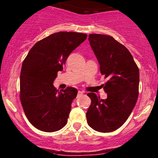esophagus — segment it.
I'll list each match as a JSON object with an SVG mask.
<instances>
[{"label":"esophagus","instance_id":"esophagus-1","mask_svg":"<svg viewBox=\"0 0 158 158\" xmlns=\"http://www.w3.org/2000/svg\"><path fill=\"white\" fill-rule=\"evenodd\" d=\"M82 95H83V92L80 91V90H79V91H78V94H77V97H81V96H82Z\"/></svg>","mask_w":158,"mask_h":158}]
</instances>
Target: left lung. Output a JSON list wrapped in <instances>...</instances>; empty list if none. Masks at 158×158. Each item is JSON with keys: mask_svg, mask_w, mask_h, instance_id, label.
Wrapping results in <instances>:
<instances>
[{"mask_svg": "<svg viewBox=\"0 0 158 158\" xmlns=\"http://www.w3.org/2000/svg\"><path fill=\"white\" fill-rule=\"evenodd\" d=\"M89 42L99 63L107 99L88 93L91 103L87 122L95 131L107 133L124 124L135 108L139 93V73L133 56L124 45L110 35L90 34Z\"/></svg>", "mask_w": 158, "mask_h": 158, "instance_id": "1", "label": "left lung"}]
</instances>
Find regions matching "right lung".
<instances>
[{
    "label": "right lung",
    "instance_id": "right-lung-1",
    "mask_svg": "<svg viewBox=\"0 0 158 158\" xmlns=\"http://www.w3.org/2000/svg\"><path fill=\"white\" fill-rule=\"evenodd\" d=\"M87 36L75 32H56L38 41L23 60L20 99L28 120L39 130L53 132L67 124L78 91L72 87L59 91L53 81L69 55Z\"/></svg>",
    "mask_w": 158,
    "mask_h": 158
}]
</instances>
